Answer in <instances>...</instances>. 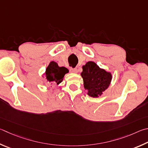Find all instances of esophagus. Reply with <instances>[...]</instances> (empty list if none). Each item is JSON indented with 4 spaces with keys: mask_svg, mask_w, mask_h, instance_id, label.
Segmentation results:
<instances>
[{
    "mask_svg": "<svg viewBox=\"0 0 148 148\" xmlns=\"http://www.w3.org/2000/svg\"><path fill=\"white\" fill-rule=\"evenodd\" d=\"M70 72H72V73H77V69L71 68V69H70Z\"/></svg>",
    "mask_w": 148,
    "mask_h": 148,
    "instance_id": "esophagus-1",
    "label": "esophagus"
}]
</instances>
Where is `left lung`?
I'll return each instance as SVG.
<instances>
[{"instance_id": "left-lung-1", "label": "left lung", "mask_w": 148, "mask_h": 148, "mask_svg": "<svg viewBox=\"0 0 148 148\" xmlns=\"http://www.w3.org/2000/svg\"><path fill=\"white\" fill-rule=\"evenodd\" d=\"M82 69L81 76L84 88L88 90V95L98 98L109 87L112 79L111 74L100 69L93 61H88Z\"/></svg>"}]
</instances>
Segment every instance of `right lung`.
<instances>
[{
    "label": "right lung",
    "instance_id": "obj_1",
    "mask_svg": "<svg viewBox=\"0 0 148 148\" xmlns=\"http://www.w3.org/2000/svg\"><path fill=\"white\" fill-rule=\"evenodd\" d=\"M68 72L69 70L65 67H60L57 63L51 61L45 71V79L49 84L59 85L63 81L65 74Z\"/></svg>",
    "mask_w": 148,
    "mask_h": 148
}]
</instances>
